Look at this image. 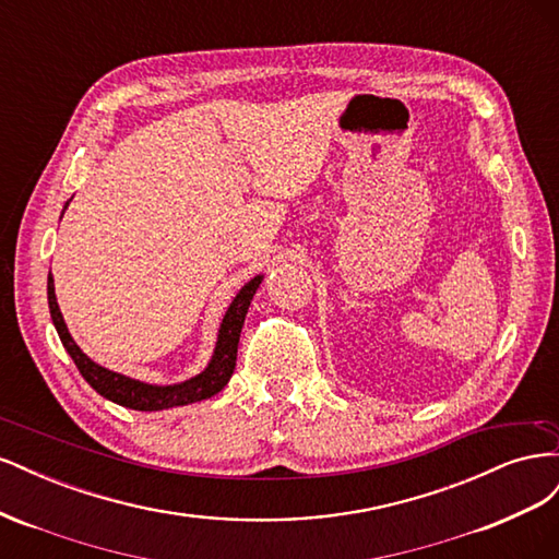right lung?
<instances>
[{
    "instance_id": "obj_1",
    "label": "right lung",
    "mask_w": 559,
    "mask_h": 559,
    "mask_svg": "<svg viewBox=\"0 0 559 559\" xmlns=\"http://www.w3.org/2000/svg\"><path fill=\"white\" fill-rule=\"evenodd\" d=\"M261 280L263 277H253L251 282H247L240 289V294L235 296V300L230 302V308L224 317L222 331H218V343H216L214 359L207 366L205 373H200L198 378L183 382V384H175V386H151V384H144V382H138V380H130L126 376L111 373V370L91 361L86 354H83L76 347V343L72 341V335L67 333V326H64L62 314L58 310V302H56L53 277H50V275H48V308H50V317H53V324H56L60 341H62L64 349L70 352V357L76 364L83 380H86L97 394H103L105 399H109L118 405H123V408L148 413V411L173 408V405L195 403V401L210 399V396L222 392V389L226 386V382L233 376L235 361H238L240 331H242V324H245L249 302H251L253 294H257Z\"/></svg>"
}]
</instances>
